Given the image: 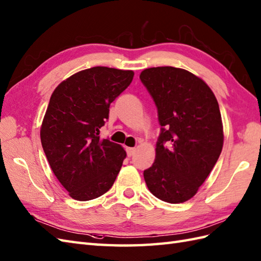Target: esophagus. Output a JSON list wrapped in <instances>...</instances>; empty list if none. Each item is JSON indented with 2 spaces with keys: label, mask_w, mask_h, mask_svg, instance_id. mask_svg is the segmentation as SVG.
<instances>
[{
  "label": "esophagus",
  "mask_w": 261,
  "mask_h": 261,
  "mask_svg": "<svg viewBox=\"0 0 261 261\" xmlns=\"http://www.w3.org/2000/svg\"><path fill=\"white\" fill-rule=\"evenodd\" d=\"M135 152H136V148H126V153H128L129 156L133 155Z\"/></svg>",
  "instance_id": "esophagus-1"
}]
</instances>
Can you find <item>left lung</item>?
<instances>
[{"label":"left lung","mask_w":261,"mask_h":261,"mask_svg":"<svg viewBox=\"0 0 261 261\" xmlns=\"http://www.w3.org/2000/svg\"><path fill=\"white\" fill-rule=\"evenodd\" d=\"M140 80L155 103L161 125L154 162L143 171L145 184L162 201L185 202L196 195L221 153L219 105L207 83L184 69H145Z\"/></svg>","instance_id":"1"}]
</instances>
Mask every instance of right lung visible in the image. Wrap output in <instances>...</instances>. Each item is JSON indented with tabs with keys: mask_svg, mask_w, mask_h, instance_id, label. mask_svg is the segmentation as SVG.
<instances>
[{
	"mask_svg": "<svg viewBox=\"0 0 261 261\" xmlns=\"http://www.w3.org/2000/svg\"><path fill=\"white\" fill-rule=\"evenodd\" d=\"M133 71L94 66L53 91L41 126V142L53 173L69 195L88 201L106 193L126 156L120 144L101 139L109 108L130 86Z\"/></svg>",
	"mask_w": 261,
	"mask_h": 261,
	"instance_id": "add662e5",
	"label": "right lung"
}]
</instances>
